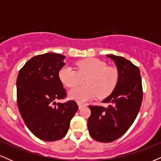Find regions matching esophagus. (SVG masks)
<instances>
[{
  "instance_id": "34e87169",
  "label": "esophagus",
  "mask_w": 161,
  "mask_h": 161,
  "mask_svg": "<svg viewBox=\"0 0 161 161\" xmlns=\"http://www.w3.org/2000/svg\"><path fill=\"white\" fill-rule=\"evenodd\" d=\"M78 106H79V109H82V108H84V107L86 106V105L81 104V103H78Z\"/></svg>"
}]
</instances>
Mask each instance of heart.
<instances>
[{"label":"heart","instance_id":"b5f03b06","mask_svg":"<svg viewBox=\"0 0 161 161\" xmlns=\"http://www.w3.org/2000/svg\"><path fill=\"white\" fill-rule=\"evenodd\" d=\"M76 71L69 66L59 70L58 76L64 86L73 88L80 82V77L85 79L86 86L78 87L69 92L70 99L79 103L86 102L93 97L104 98L115 89L119 80L117 69L107 66L106 63L96 58H87L75 63Z\"/></svg>","mask_w":161,"mask_h":161}]
</instances>
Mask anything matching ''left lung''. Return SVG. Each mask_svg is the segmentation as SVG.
I'll list each match as a JSON object with an SVG mask.
<instances>
[{
    "instance_id": "left-lung-1",
    "label": "left lung",
    "mask_w": 161,
    "mask_h": 161,
    "mask_svg": "<svg viewBox=\"0 0 161 161\" xmlns=\"http://www.w3.org/2000/svg\"><path fill=\"white\" fill-rule=\"evenodd\" d=\"M115 63L119 80L111 95L102 101L107 108L89 105L91 116L88 129L92 138L101 142H111L123 136L136 119L141 108L143 92L138 66L123 57L108 54Z\"/></svg>"
}]
</instances>
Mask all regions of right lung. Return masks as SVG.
<instances>
[{"instance_id": "obj_1", "label": "right lung", "mask_w": 161, "mask_h": 161, "mask_svg": "<svg viewBox=\"0 0 161 161\" xmlns=\"http://www.w3.org/2000/svg\"><path fill=\"white\" fill-rule=\"evenodd\" d=\"M65 56L47 53L33 57L19 70L16 95L19 113L26 126L37 138L46 142L61 139L78 110L75 101L57 103L66 97L58 76ZM55 105V106L53 105Z\"/></svg>"}]
</instances>
